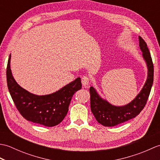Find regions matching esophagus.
<instances>
[{
  "mask_svg": "<svg viewBox=\"0 0 160 160\" xmlns=\"http://www.w3.org/2000/svg\"><path fill=\"white\" fill-rule=\"evenodd\" d=\"M81 81H82V86L84 87L85 88H87L88 86H89V82H90V80L89 77L87 76H83L82 78V79H81Z\"/></svg>",
  "mask_w": 160,
  "mask_h": 160,
  "instance_id": "1",
  "label": "esophagus"
}]
</instances>
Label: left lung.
<instances>
[{
    "label": "left lung",
    "instance_id": "8db88e82",
    "mask_svg": "<svg viewBox=\"0 0 160 160\" xmlns=\"http://www.w3.org/2000/svg\"><path fill=\"white\" fill-rule=\"evenodd\" d=\"M139 45L148 69L147 79L144 87L131 102L124 106H115L103 99L95 88L91 87V110L98 123L104 127H114L136 117L147 104L153 82V64L147 43L139 36Z\"/></svg>",
    "mask_w": 160,
    "mask_h": 160
}]
</instances>
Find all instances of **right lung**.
Returning a JSON list of instances; mask_svg holds the SVG:
<instances>
[{
    "label": "right lung",
    "mask_w": 160,
    "mask_h": 160,
    "mask_svg": "<svg viewBox=\"0 0 160 160\" xmlns=\"http://www.w3.org/2000/svg\"><path fill=\"white\" fill-rule=\"evenodd\" d=\"M11 54L7 67L8 89L17 109L27 120L45 127H54L66 116L71 98L81 89L80 78L67 84L53 93L38 96L20 87L13 78L10 68Z\"/></svg>",
    "instance_id": "obj_1"
}]
</instances>
